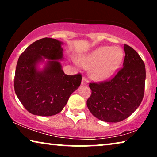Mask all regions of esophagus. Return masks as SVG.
I'll return each instance as SVG.
<instances>
[{
  "instance_id": "esophagus-1",
  "label": "esophagus",
  "mask_w": 157,
  "mask_h": 157,
  "mask_svg": "<svg viewBox=\"0 0 157 157\" xmlns=\"http://www.w3.org/2000/svg\"><path fill=\"white\" fill-rule=\"evenodd\" d=\"M88 83H89V81H88V79L86 78V77H83L82 81H81V84H82V85H88Z\"/></svg>"
}]
</instances>
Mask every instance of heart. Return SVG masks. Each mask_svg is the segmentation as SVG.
Listing matches in <instances>:
<instances>
[{"label":"heart","mask_w":157,"mask_h":157,"mask_svg":"<svg viewBox=\"0 0 157 157\" xmlns=\"http://www.w3.org/2000/svg\"><path fill=\"white\" fill-rule=\"evenodd\" d=\"M123 52L119 47L101 46L81 59V64L90 69V74L96 81L109 78L119 67Z\"/></svg>","instance_id":"b5f03b06"}]
</instances>
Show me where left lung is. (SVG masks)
<instances>
[{"label":"left lung","mask_w":157,"mask_h":157,"mask_svg":"<svg viewBox=\"0 0 157 157\" xmlns=\"http://www.w3.org/2000/svg\"><path fill=\"white\" fill-rule=\"evenodd\" d=\"M123 68L110 80L90 83L91 95L86 104L94 117L106 122H119L132 114L142 101L146 69L138 53L124 45Z\"/></svg>","instance_id":"obj_1"}]
</instances>
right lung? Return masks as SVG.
<instances>
[{"label":"right lung","mask_w":157,"mask_h":157,"mask_svg":"<svg viewBox=\"0 0 157 157\" xmlns=\"http://www.w3.org/2000/svg\"><path fill=\"white\" fill-rule=\"evenodd\" d=\"M63 43L44 38L30 45L21 53L14 78L16 94L32 114L49 117L62 111L68 98L81 84V74L66 75L59 61L63 59ZM49 60L43 70L37 64Z\"/></svg>","instance_id":"obj_1"}]
</instances>
